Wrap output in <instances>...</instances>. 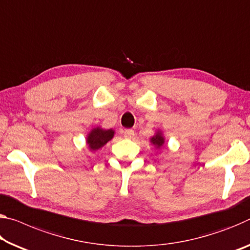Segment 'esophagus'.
Returning a JSON list of instances; mask_svg holds the SVG:
<instances>
[{"label": "esophagus", "instance_id": "1", "mask_svg": "<svg viewBox=\"0 0 250 250\" xmlns=\"http://www.w3.org/2000/svg\"><path fill=\"white\" fill-rule=\"evenodd\" d=\"M133 134H134V131H133L132 129H125L124 136H125V138H131V137L133 136Z\"/></svg>", "mask_w": 250, "mask_h": 250}]
</instances>
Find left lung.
<instances>
[{"mask_svg": "<svg viewBox=\"0 0 250 250\" xmlns=\"http://www.w3.org/2000/svg\"><path fill=\"white\" fill-rule=\"evenodd\" d=\"M151 142L153 145H156L158 148H159V146H161L162 145H164V137H161V134L160 133H158L157 136H154V137H152L151 138Z\"/></svg>", "mask_w": 250, "mask_h": 250, "instance_id": "left-lung-1", "label": "left lung"}]
</instances>
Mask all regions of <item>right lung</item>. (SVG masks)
Segmentation results:
<instances>
[{
  "mask_svg": "<svg viewBox=\"0 0 250 250\" xmlns=\"http://www.w3.org/2000/svg\"><path fill=\"white\" fill-rule=\"evenodd\" d=\"M113 130L109 129V130H104L100 128H96L93 129L92 131L89 133L88 136V142L89 148L92 150H97L101 146H104L106 142L109 140L112 139L113 137Z\"/></svg>",
  "mask_w": 250,
  "mask_h": 250,
  "instance_id": "1",
  "label": "right lung"
}]
</instances>
